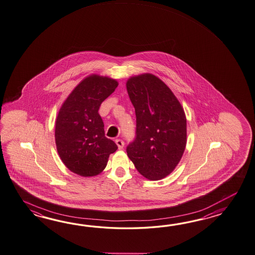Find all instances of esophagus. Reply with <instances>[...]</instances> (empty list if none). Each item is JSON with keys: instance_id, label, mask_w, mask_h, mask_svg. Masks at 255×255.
<instances>
[{"instance_id": "1", "label": "esophagus", "mask_w": 255, "mask_h": 255, "mask_svg": "<svg viewBox=\"0 0 255 255\" xmlns=\"http://www.w3.org/2000/svg\"><path fill=\"white\" fill-rule=\"evenodd\" d=\"M115 142H116V144H117V146H118V149H123L124 145H125V142H124L123 140H121V139H117V140L115 141Z\"/></svg>"}]
</instances>
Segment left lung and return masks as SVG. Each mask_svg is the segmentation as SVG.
I'll return each mask as SVG.
<instances>
[{
    "mask_svg": "<svg viewBox=\"0 0 255 255\" xmlns=\"http://www.w3.org/2000/svg\"><path fill=\"white\" fill-rule=\"evenodd\" d=\"M126 88L135 109L136 138L127 155L149 180L170 175L187 145V118L169 87L153 74L130 77Z\"/></svg>",
    "mask_w": 255,
    "mask_h": 255,
    "instance_id": "1",
    "label": "left lung"
}]
</instances>
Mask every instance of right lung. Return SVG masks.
<instances>
[{
	"instance_id": "1",
	"label": "right lung",
	"mask_w": 255,
	"mask_h": 255,
	"mask_svg": "<svg viewBox=\"0 0 255 255\" xmlns=\"http://www.w3.org/2000/svg\"><path fill=\"white\" fill-rule=\"evenodd\" d=\"M118 85L116 79L91 74L74 88L58 111L55 127L57 153L67 168L78 176L100 175L110 154L118 148L105 136L98 113Z\"/></svg>"
}]
</instances>
